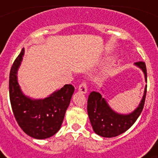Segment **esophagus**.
Wrapping results in <instances>:
<instances>
[{"label": "esophagus", "mask_w": 158, "mask_h": 158, "mask_svg": "<svg viewBox=\"0 0 158 158\" xmlns=\"http://www.w3.org/2000/svg\"><path fill=\"white\" fill-rule=\"evenodd\" d=\"M87 84L85 82H82L81 84L80 85H79V88H78V91L80 92V93H84V94H85L87 93Z\"/></svg>", "instance_id": "1"}]
</instances>
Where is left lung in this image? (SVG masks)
I'll return each instance as SVG.
<instances>
[{
	"label": "left lung",
	"mask_w": 158,
	"mask_h": 158,
	"mask_svg": "<svg viewBox=\"0 0 158 158\" xmlns=\"http://www.w3.org/2000/svg\"><path fill=\"white\" fill-rule=\"evenodd\" d=\"M135 65L144 73L145 81H147V72L144 62H135ZM146 88L140 104L130 114H119L111 109L105 99L100 93L92 92L88 98V115L93 129L96 134L104 138L116 137L124 133L135 123L144 107Z\"/></svg>",
	"instance_id": "8db88e82"
}]
</instances>
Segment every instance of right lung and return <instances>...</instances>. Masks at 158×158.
<instances>
[{
  "label": "right lung",
  "mask_w": 158,
  "mask_h": 158,
  "mask_svg": "<svg viewBox=\"0 0 158 158\" xmlns=\"http://www.w3.org/2000/svg\"><path fill=\"white\" fill-rule=\"evenodd\" d=\"M24 54L22 49L9 74V97L14 116L25 133L36 139L53 136L61 128L74 87L65 85L48 97L35 100L25 96L17 81V71Z\"/></svg>",
  "instance_id": "1"
}]
</instances>
